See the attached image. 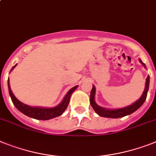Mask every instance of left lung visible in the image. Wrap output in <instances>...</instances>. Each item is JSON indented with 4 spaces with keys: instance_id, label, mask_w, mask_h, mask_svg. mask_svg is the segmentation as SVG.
<instances>
[{
    "instance_id": "obj_1",
    "label": "left lung",
    "mask_w": 156,
    "mask_h": 156,
    "mask_svg": "<svg viewBox=\"0 0 156 156\" xmlns=\"http://www.w3.org/2000/svg\"><path fill=\"white\" fill-rule=\"evenodd\" d=\"M140 63L145 67V64L142 62V60H140ZM149 81H150V77L149 76L147 77L146 80V85H145L144 92L143 93L142 96L140 97V100H138L136 102L132 104L130 106H127L126 108H123L119 109H115V110H112V109H107L103 108L101 107L98 106L95 102V92H96V88L95 86L93 85L92 89L91 91V95H90V104L93 108L94 111L96 112L99 115L103 117H107V118H120V117H123L125 115H130L133 113L134 112H136L139 108L142 106V104L144 103L145 100L147 98V92H148L149 88Z\"/></svg>"
}]
</instances>
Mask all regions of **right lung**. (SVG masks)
I'll use <instances>...</instances> for the list:
<instances>
[{"instance_id":"add662e5","label":"right lung","mask_w":156,"mask_h":156,"mask_svg":"<svg viewBox=\"0 0 156 156\" xmlns=\"http://www.w3.org/2000/svg\"><path fill=\"white\" fill-rule=\"evenodd\" d=\"M16 65H14L12 67V69L11 71L15 68ZM8 87H9V92L10 97L11 100L15 105L16 108L20 111V112H22L24 115H28V116L33 118L36 119H41V120H47V119H52L55 117H57L60 115L64 112V111L66 110L67 107L69 106V101H70L71 95L73 93L78 86H75L73 88H71L69 91V92L66 94V96H64V100L61 103H60L58 106L52 108H33V107L28 106L26 104H23L20 101L17 100L13 95L12 92L11 88H10L9 82L8 80Z\"/></svg>"}]
</instances>
